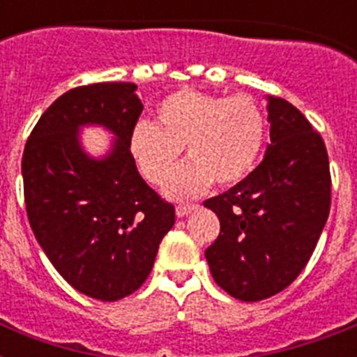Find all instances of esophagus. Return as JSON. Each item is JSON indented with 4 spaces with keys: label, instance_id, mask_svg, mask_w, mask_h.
<instances>
[{
    "label": "esophagus",
    "instance_id": "esophagus-1",
    "mask_svg": "<svg viewBox=\"0 0 357 357\" xmlns=\"http://www.w3.org/2000/svg\"><path fill=\"white\" fill-rule=\"evenodd\" d=\"M198 209V204H183V206L176 207V215L178 217H187L189 213L196 211Z\"/></svg>",
    "mask_w": 357,
    "mask_h": 357
}]
</instances>
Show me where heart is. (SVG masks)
<instances>
[{
  "instance_id": "obj_1",
  "label": "heart",
  "mask_w": 357,
  "mask_h": 357,
  "mask_svg": "<svg viewBox=\"0 0 357 357\" xmlns=\"http://www.w3.org/2000/svg\"><path fill=\"white\" fill-rule=\"evenodd\" d=\"M155 116L157 123H135L129 151L146 181L162 185L178 167L181 148L187 150L190 162L167 187L172 198L200 195L213 181L218 187L241 183L265 144V111L246 94L228 98L183 89L162 98Z\"/></svg>"
}]
</instances>
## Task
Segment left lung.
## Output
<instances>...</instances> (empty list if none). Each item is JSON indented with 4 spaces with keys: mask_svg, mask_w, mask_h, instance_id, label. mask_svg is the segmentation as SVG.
Masks as SVG:
<instances>
[{
    "mask_svg": "<svg viewBox=\"0 0 357 357\" xmlns=\"http://www.w3.org/2000/svg\"><path fill=\"white\" fill-rule=\"evenodd\" d=\"M268 122L265 159L241 183L204 202L220 220V234L206 250L211 274L243 302L271 298L298 278L332 204L321 133L282 98H268Z\"/></svg>",
    "mask_w": 357,
    "mask_h": 357,
    "instance_id": "1",
    "label": "left lung"
}]
</instances>
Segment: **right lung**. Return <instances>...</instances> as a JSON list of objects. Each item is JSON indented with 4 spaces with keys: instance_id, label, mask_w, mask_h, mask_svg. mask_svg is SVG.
Masks as SVG:
<instances>
[{
    "instance_id": "obj_1",
    "label": "right lung",
    "mask_w": 357,
    "mask_h": 357,
    "mask_svg": "<svg viewBox=\"0 0 357 357\" xmlns=\"http://www.w3.org/2000/svg\"><path fill=\"white\" fill-rule=\"evenodd\" d=\"M133 83H94L64 92L44 111L22 157L27 218L57 272L79 293L114 302L150 274L176 209L146 183L129 151L142 113ZM103 123L119 142L89 160L77 128Z\"/></svg>"
}]
</instances>
